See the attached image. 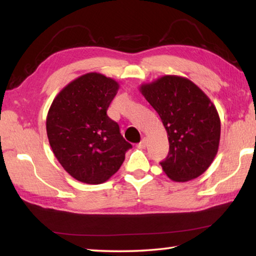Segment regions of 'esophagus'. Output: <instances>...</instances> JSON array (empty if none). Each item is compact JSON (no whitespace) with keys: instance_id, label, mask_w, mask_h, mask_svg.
<instances>
[{"instance_id":"esophagus-1","label":"esophagus","mask_w":256,"mask_h":256,"mask_svg":"<svg viewBox=\"0 0 256 256\" xmlns=\"http://www.w3.org/2000/svg\"><path fill=\"white\" fill-rule=\"evenodd\" d=\"M138 148H141V149H144L146 146V138H142V140L140 141V144H138Z\"/></svg>"}]
</instances>
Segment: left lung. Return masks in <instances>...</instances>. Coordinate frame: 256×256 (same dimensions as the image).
<instances>
[{
	"instance_id": "obj_1",
	"label": "left lung",
	"mask_w": 256,
	"mask_h": 256,
	"mask_svg": "<svg viewBox=\"0 0 256 256\" xmlns=\"http://www.w3.org/2000/svg\"><path fill=\"white\" fill-rule=\"evenodd\" d=\"M167 131L170 152L160 166L175 182L202 175L219 148L220 118L206 94L183 76H164L140 86Z\"/></svg>"
}]
</instances>
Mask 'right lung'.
<instances>
[{"mask_svg": "<svg viewBox=\"0 0 256 256\" xmlns=\"http://www.w3.org/2000/svg\"><path fill=\"white\" fill-rule=\"evenodd\" d=\"M118 86L112 78L86 73L60 90L47 114V136L55 157L82 183L110 180L132 148L107 115Z\"/></svg>", "mask_w": 256, "mask_h": 256, "instance_id": "obj_1", "label": "right lung"}]
</instances>
